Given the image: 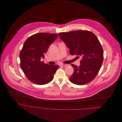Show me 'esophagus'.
I'll return each mask as SVG.
<instances>
[{
    "label": "esophagus",
    "instance_id": "esophagus-1",
    "mask_svg": "<svg viewBox=\"0 0 122 122\" xmlns=\"http://www.w3.org/2000/svg\"><path fill=\"white\" fill-rule=\"evenodd\" d=\"M68 64H61V66L62 67H66L67 66H68Z\"/></svg>",
    "mask_w": 122,
    "mask_h": 122
}]
</instances>
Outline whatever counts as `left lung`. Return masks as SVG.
Instances as JSON below:
<instances>
[{
    "label": "left lung",
    "instance_id": "left-lung-1",
    "mask_svg": "<svg viewBox=\"0 0 122 122\" xmlns=\"http://www.w3.org/2000/svg\"><path fill=\"white\" fill-rule=\"evenodd\" d=\"M59 36L70 49V54L82 58L79 67L71 65L74 70L70 81L80 86L91 82L98 74L103 59V49L97 37L87 30L60 33Z\"/></svg>",
    "mask_w": 122,
    "mask_h": 122
}]
</instances>
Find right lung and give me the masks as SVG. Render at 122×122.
Wrapping results in <instances>:
<instances>
[{
    "label": "right lung",
    "instance_id": "1",
    "mask_svg": "<svg viewBox=\"0 0 122 122\" xmlns=\"http://www.w3.org/2000/svg\"><path fill=\"white\" fill-rule=\"evenodd\" d=\"M58 36L55 34L40 33L29 37L23 44L20 53V66L28 79L35 84L50 83L59 68L57 65L45 64L40 60L44 58V54Z\"/></svg>",
    "mask_w": 122,
    "mask_h": 122
}]
</instances>
